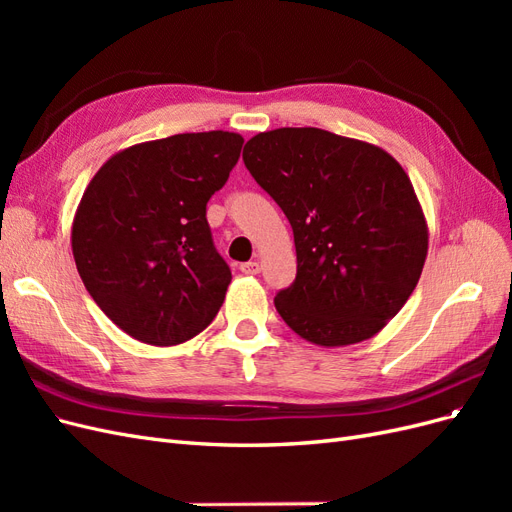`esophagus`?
I'll list each match as a JSON object with an SVG mask.
<instances>
[{
    "label": "esophagus",
    "mask_w": 512,
    "mask_h": 512,
    "mask_svg": "<svg viewBox=\"0 0 512 512\" xmlns=\"http://www.w3.org/2000/svg\"><path fill=\"white\" fill-rule=\"evenodd\" d=\"M241 271H243L245 275H258V273H260V262H256V260L243 262V265H241Z\"/></svg>",
    "instance_id": "1"
}]
</instances>
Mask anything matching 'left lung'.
Returning a JSON list of instances; mask_svg holds the SVG:
<instances>
[{
    "mask_svg": "<svg viewBox=\"0 0 512 512\" xmlns=\"http://www.w3.org/2000/svg\"><path fill=\"white\" fill-rule=\"evenodd\" d=\"M243 162L294 232L297 280L275 297L288 327L322 348L380 333L410 299L429 247L406 170L382 147L320 128L260 132Z\"/></svg>",
    "mask_w": 512,
    "mask_h": 512,
    "instance_id": "1",
    "label": "left lung"
}]
</instances>
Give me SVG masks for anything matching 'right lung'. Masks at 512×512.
Masks as SVG:
<instances>
[{
  "label": "right lung",
  "mask_w": 512,
  "mask_h": 512,
  "mask_svg": "<svg viewBox=\"0 0 512 512\" xmlns=\"http://www.w3.org/2000/svg\"><path fill=\"white\" fill-rule=\"evenodd\" d=\"M243 136L211 130L138 143L108 158L72 220L87 292L121 331L177 346L218 316L232 280L207 203L228 181Z\"/></svg>",
  "instance_id": "obj_1"
}]
</instances>
